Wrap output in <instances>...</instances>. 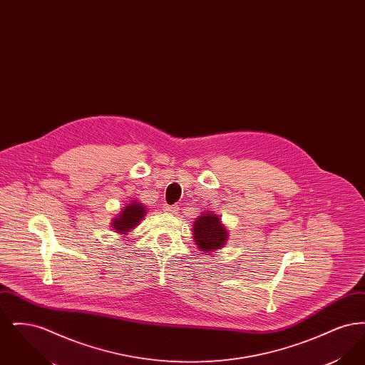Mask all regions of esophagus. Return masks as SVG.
Here are the masks:
<instances>
[{"mask_svg": "<svg viewBox=\"0 0 365 365\" xmlns=\"http://www.w3.org/2000/svg\"><path fill=\"white\" fill-rule=\"evenodd\" d=\"M164 212H167V213H176L178 212V207L176 205H165L164 207Z\"/></svg>", "mask_w": 365, "mask_h": 365, "instance_id": "esophagus-1", "label": "esophagus"}]
</instances>
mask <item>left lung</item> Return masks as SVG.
Segmentation results:
<instances>
[{
  "instance_id": "left-lung-1",
  "label": "left lung",
  "mask_w": 365,
  "mask_h": 365,
  "mask_svg": "<svg viewBox=\"0 0 365 365\" xmlns=\"http://www.w3.org/2000/svg\"><path fill=\"white\" fill-rule=\"evenodd\" d=\"M194 240L198 247L204 252H212L223 247L227 241V231L220 219L209 212L198 216L194 222Z\"/></svg>"
}]
</instances>
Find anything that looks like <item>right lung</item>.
Instances as JSON below:
<instances>
[{
    "mask_svg": "<svg viewBox=\"0 0 365 365\" xmlns=\"http://www.w3.org/2000/svg\"><path fill=\"white\" fill-rule=\"evenodd\" d=\"M145 213H146L145 207L137 201L128 204L125 208L123 209L122 213L116 219H113V223H112L113 230H116L120 234L128 232L130 230H133L134 227L139 225Z\"/></svg>",
    "mask_w": 365,
    "mask_h": 365,
    "instance_id": "1",
    "label": "right lung"
}]
</instances>
